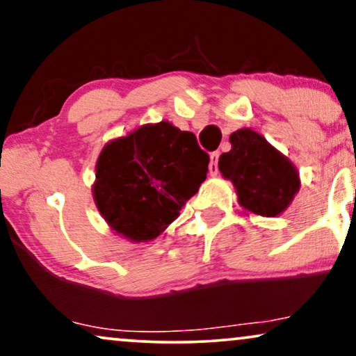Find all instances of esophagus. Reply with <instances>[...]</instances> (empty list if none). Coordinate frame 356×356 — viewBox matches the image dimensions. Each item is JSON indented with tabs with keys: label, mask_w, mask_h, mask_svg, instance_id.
Listing matches in <instances>:
<instances>
[{
	"label": "esophagus",
	"mask_w": 356,
	"mask_h": 356,
	"mask_svg": "<svg viewBox=\"0 0 356 356\" xmlns=\"http://www.w3.org/2000/svg\"><path fill=\"white\" fill-rule=\"evenodd\" d=\"M218 159H220V151H215L210 156V174L216 175L220 170H218Z\"/></svg>",
	"instance_id": "34e87169"
}]
</instances>
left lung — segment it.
Segmentation results:
<instances>
[{
	"mask_svg": "<svg viewBox=\"0 0 356 356\" xmlns=\"http://www.w3.org/2000/svg\"><path fill=\"white\" fill-rule=\"evenodd\" d=\"M229 141L231 151L220 156L218 168L234 184L241 205L262 216L285 211L300 191L295 165L249 129L234 131Z\"/></svg>",
	"mask_w": 356,
	"mask_h": 356,
	"instance_id": "left-lung-1",
	"label": "left lung"
}]
</instances>
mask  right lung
<instances>
[{"label": "right lung", "mask_w": 356, "mask_h": 356, "mask_svg": "<svg viewBox=\"0 0 356 356\" xmlns=\"http://www.w3.org/2000/svg\"><path fill=\"white\" fill-rule=\"evenodd\" d=\"M208 163L192 131L168 122L143 125L102 149L94 200L112 229L145 243L181 215L207 179Z\"/></svg>", "instance_id": "1"}]
</instances>
